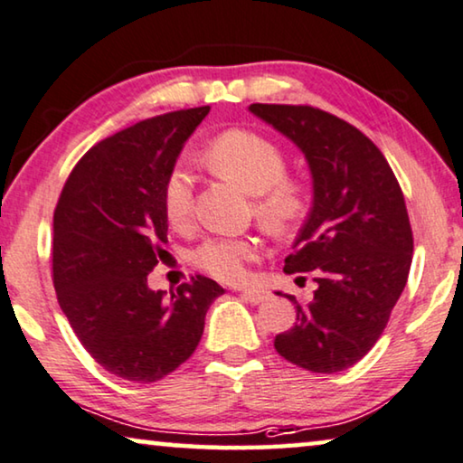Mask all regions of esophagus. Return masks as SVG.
Instances as JSON below:
<instances>
[{
	"mask_svg": "<svg viewBox=\"0 0 463 463\" xmlns=\"http://www.w3.org/2000/svg\"><path fill=\"white\" fill-rule=\"evenodd\" d=\"M241 298L258 306V303H264L270 299V295H268L266 291H260V288H243V291H241Z\"/></svg>",
	"mask_w": 463,
	"mask_h": 463,
	"instance_id": "1",
	"label": "esophagus"
}]
</instances>
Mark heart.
Listing matches in <instances>:
<instances>
[{
	"label": "heart",
	"instance_id": "b5f03b06",
	"mask_svg": "<svg viewBox=\"0 0 463 463\" xmlns=\"http://www.w3.org/2000/svg\"><path fill=\"white\" fill-rule=\"evenodd\" d=\"M205 162L218 176L253 195L258 220L274 232H287L306 212L303 187L287 178V160L279 145L243 128L226 130L205 151ZM164 212L176 229L193 218V181L175 165L164 183ZM264 247L253 237H210L193 251L199 268L224 282H241L247 268L261 258Z\"/></svg>",
	"mask_w": 463,
	"mask_h": 463
}]
</instances>
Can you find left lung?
Returning a JSON list of instances; mask_svg holds the SVG:
<instances>
[{
  "mask_svg": "<svg viewBox=\"0 0 463 463\" xmlns=\"http://www.w3.org/2000/svg\"><path fill=\"white\" fill-rule=\"evenodd\" d=\"M250 112L298 145L314 183L285 272H314L318 288L307 303L287 295L298 322L274 347L309 372L351 368L381 339L408 282L413 237L402 187L381 149L324 109L251 103Z\"/></svg>",
  "mask_w": 463,
  "mask_h": 463,
  "instance_id": "obj_1",
  "label": "left lung"
}]
</instances>
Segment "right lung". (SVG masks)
<instances>
[{
    "label": "right lung",
    "instance_id": "add662e5",
    "mask_svg": "<svg viewBox=\"0 0 463 463\" xmlns=\"http://www.w3.org/2000/svg\"><path fill=\"white\" fill-rule=\"evenodd\" d=\"M210 106L120 130L80 157L53 212V287L95 362L133 383H156L197 349L205 314L224 293L197 274L151 291L147 274L168 243L164 183Z\"/></svg>",
    "mask_w": 463,
    "mask_h": 463
}]
</instances>
